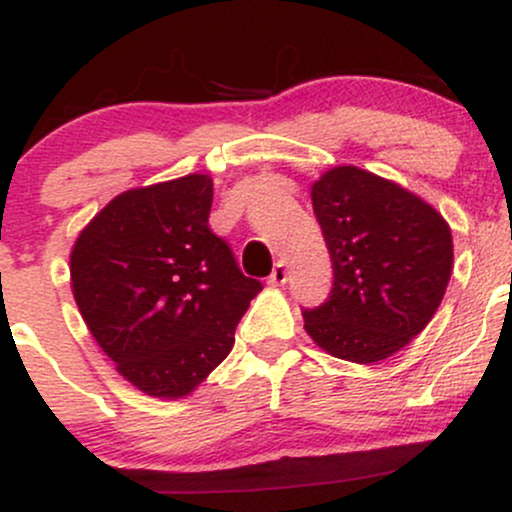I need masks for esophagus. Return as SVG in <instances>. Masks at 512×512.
Listing matches in <instances>:
<instances>
[{
    "label": "esophagus",
    "instance_id": "obj_1",
    "mask_svg": "<svg viewBox=\"0 0 512 512\" xmlns=\"http://www.w3.org/2000/svg\"><path fill=\"white\" fill-rule=\"evenodd\" d=\"M267 284H269V286H281V284H286V264H284V262H276V264H274V269H272V274H269Z\"/></svg>",
    "mask_w": 512,
    "mask_h": 512
}]
</instances>
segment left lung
<instances>
[{
  "instance_id": "obj_1",
  "label": "left lung",
  "mask_w": 512,
  "mask_h": 512,
  "mask_svg": "<svg viewBox=\"0 0 512 512\" xmlns=\"http://www.w3.org/2000/svg\"><path fill=\"white\" fill-rule=\"evenodd\" d=\"M332 257L330 298L303 310L305 332L327 354L378 363L436 315L452 272V233L431 204L356 166L310 187Z\"/></svg>"
}]
</instances>
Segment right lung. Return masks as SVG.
<instances>
[{
	"instance_id": "add662e5",
	"label": "right lung",
	"mask_w": 512,
	"mask_h": 512,
	"mask_svg": "<svg viewBox=\"0 0 512 512\" xmlns=\"http://www.w3.org/2000/svg\"><path fill=\"white\" fill-rule=\"evenodd\" d=\"M209 175L134 187L88 221L69 255L72 293L117 373L180 399L231 354L262 284L209 228Z\"/></svg>"
}]
</instances>
